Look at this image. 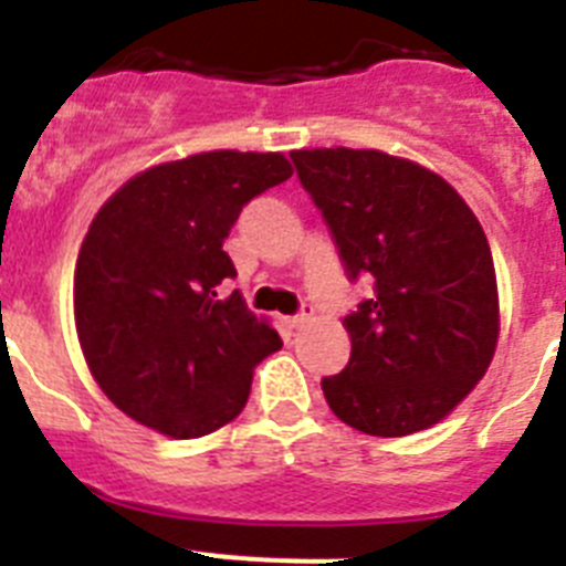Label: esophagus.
Returning <instances> with one entry per match:
<instances>
[{
	"label": "esophagus",
	"instance_id": "esophagus-1",
	"mask_svg": "<svg viewBox=\"0 0 566 566\" xmlns=\"http://www.w3.org/2000/svg\"><path fill=\"white\" fill-rule=\"evenodd\" d=\"M312 317H314V308L312 306H303L297 314H294V317H289V326H292V328H303Z\"/></svg>",
	"mask_w": 566,
	"mask_h": 566
}]
</instances>
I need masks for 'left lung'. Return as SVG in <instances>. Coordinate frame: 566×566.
<instances>
[{
	"label": "left lung",
	"mask_w": 566,
	"mask_h": 566,
	"mask_svg": "<svg viewBox=\"0 0 566 566\" xmlns=\"http://www.w3.org/2000/svg\"><path fill=\"white\" fill-rule=\"evenodd\" d=\"M348 277H368L345 328L352 359L326 402L371 437L431 428L473 391L499 339L496 269L476 214L437 172L379 149H297Z\"/></svg>",
	"instance_id": "left-lung-1"
}]
</instances>
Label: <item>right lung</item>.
Here are the masks:
<instances>
[{
	"label": "right lung",
	"mask_w": 566,
	"mask_h": 566,
	"mask_svg": "<svg viewBox=\"0 0 566 566\" xmlns=\"http://www.w3.org/2000/svg\"><path fill=\"white\" fill-rule=\"evenodd\" d=\"M292 178L280 153L189 155L135 175L98 209L73 283L76 332L102 391L172 439L218 431L283 339L254 317L223 240L240 209Z\"/></svg>",
	"instance_id": "right-lung-1"
}]
</instances>
